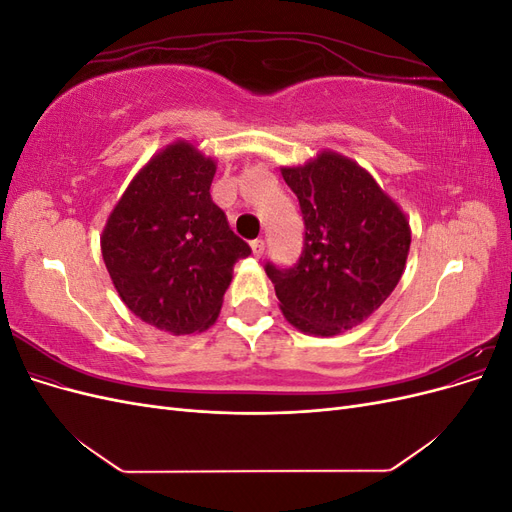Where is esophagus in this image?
Returning <instances> with one entry per match:
<instances>
[{
    "label": "esophagus",
    "instance_id": "34e87169",
    "mask_svg": "<svg viewBox=\"0 0 512 512\" xmlns=\"http://www.w3.org/2000/svg\"><path fill=\"white\" fill-rule=\"evenodd\" d=\"M252 252H254L256 258L265 254V241H262V239H254V241H252Z\"/></svg>",
    "mask_w": 512,
    "mask_h": 512
}]
</instances>
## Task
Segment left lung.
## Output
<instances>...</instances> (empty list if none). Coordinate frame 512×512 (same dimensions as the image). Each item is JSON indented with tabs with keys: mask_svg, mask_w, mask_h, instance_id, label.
Segmentation results:
<instances>
[{
	"mask_svg": "<svg viewBox=\"0 0 512 512\" xmlns=\"http://www.w3.org/2000/svg\"><path fill=\"white\" fill-rule=\"evenodd\" d=\"M297 194L305 237L297 265L267 262L286 320L309 335L361 324L395 290L410 252V224L359 164L333 151L282 168Z\"/></svg>",
	"mask_w": 512,
	"mask_h": 512,
	"instance_id": "8db88e82",
	"label": "left lung"
}]
</instances>
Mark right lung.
<instances>
[{
    "label": "right lung",
    "mask_w": 512,
    "mask_h": 512,
    "mask_svg": "<svg viewBox=\"0 0 512 512\" xmlns=\"http://www.w3.org/2000/svg\"><path fill=\"white\" fill-rule=\"evenodd\" d=\"M215 162L168 145L141 168L102 232V258L121 301L160 331L190 335L220 314L232 267L252 250L211 200Z\"/></svg>",
    "instance_id": "1"
}]
</instances>
